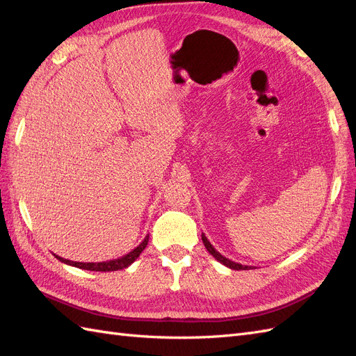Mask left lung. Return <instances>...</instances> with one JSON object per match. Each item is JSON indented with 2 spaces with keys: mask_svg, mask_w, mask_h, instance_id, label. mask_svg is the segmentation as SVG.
Here are the masks:
<instances>
[{
  "mask_svg": "<svg viewBox=\"0 0 356 356\" xmlns=\"http://www.w3.org/2000/svg\"><path fill=\"white\" fill-rule=\"evenodd\" d=\"M202 241H203L204 248H207V250H208V252L215 258V260L220 261V263L224 264L225 267L233 268V270H251V268H252V266H243V264H241V263L232 261V260H229V258H225L224 255H221L217 250H215V248L212 246V243L208 241V238H207V236H204L203 233H202Z\"/></svg>",
  "mask_w": 356,
  "mask_h": 356,
  "instance_id": "8db88e82",
  "label": "left lung"
}]
</instances>
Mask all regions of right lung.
<instances>
[{"instance_id":"right-lung-1","label":"right lung","mask_w":356,"mask_h":356,"mask_svg":"<svg viewBox=\"0 0 356 356\" xmlns=\"http://www.w3.org/2000/svg\"><path fill=\"white\" fill-rule=\"evenodd\" d=\"M148 243V236H145V239L139 243L135 250H132L129 254L120 257V258H115V260H110V261H101V263H80V261H71V260H65V258H62L59 255L55 254V257L58 258L59 261L65 263L68 266H74V267H79L83 268V270H90V272H115V270H122V268H126L131 266L136 258L139 257L145 246Z\"/></svg>"}]
</instances>
